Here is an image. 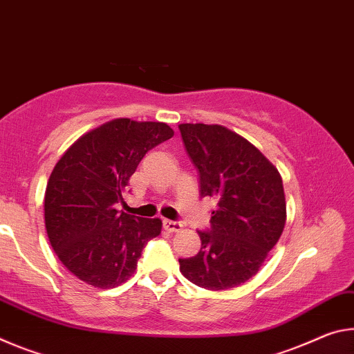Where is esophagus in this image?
<instances>
[{
	"instance_id": "esophagus-1",
	"label": "esophagus",
	"mask_w": 354,
	"mask_h": 354,
	"mask_svg": "<svg viewBox=\"0 0 354 354\" xmlns=\"http://www.w3.org/2000/svg\"><path fill=\"white\" fill-rule=\"evenodd\" d=\"M163 227L167 232H177V230H180L183 225H182L180 221H172V219H163Z\"/></svg>"
}]
</instances>
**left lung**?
Masks as SVG:
<instances>
[{"mask_svg":"<svg viewBox=\"0 0 354 354\" xmlns=\"http://www.w3.org/2000/svg\"><path fill=\"white\" fill-rule=\"evenodd\" d=\"M199 172V193L215 201L201 251L178 259L182 274L207 290H227L257 273L286 225L282 178L259 149L223 125L182 124Z\"/></svg>","mask_w":354,"mask_h":354,"instance_id":"obj_1","label":"left lung"}]
</instances>
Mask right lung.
<instances>
[{
	"label": "right lung",
	"mask_w": 354,
	"mask_h": 354,
	"mask_svg": "<svg viewBox=\"0 0 354 354\" xmlns=\"http://www.w3.org/2000/svg\"><path fill=\"white\" fill-rule=\"evenodd\" d=\"M174 136L163 122L114 119L77 139L45 191V227L62 265L89 286L113 288L135 273L161 219L118 210L139 161Z\"/></svg>",
	"instance_id": "add662e5"
}]
</instances>
